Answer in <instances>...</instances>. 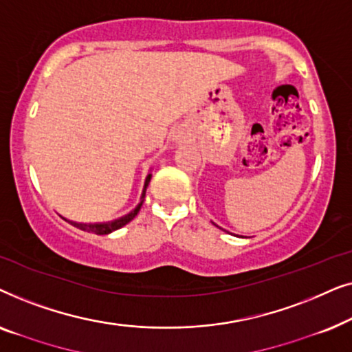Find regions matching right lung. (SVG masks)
I'll use <instances>...</instances> for the list:
<instances>
[{"label": "right lung", "mask_w": 352, "mask_h": 352, "mask_svg": "<svg viewBox=\"0 0 352 352\" xmlns=\"http://www.w3.org/2000/svg\"><path fill=\"white\" fill-rule=\"evenodd\" d=\"M151 177H152V175L148 173L147 177H146V182H144L141 201H139L136 208H134L133 211H129L128 214L122 216V218H117V219H112V221H102V223H78V221H69V223L72 226H75V228L85 230V232H93V234H98V235H107L110 232H113V230L123 228V226H126L129 221L134 219V216L139 213V210H141V206L144 204V199H146V190H147L148 182H151Z\"/></svg>", "instance_id": "1"}]
</instances>
